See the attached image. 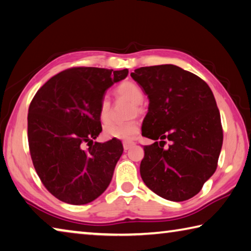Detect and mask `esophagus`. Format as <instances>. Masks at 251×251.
I'll list each match as a JSON object with an SVG mask.
<instances>
[{"label":"esophagus","instance_id":"esophagus-1","mask_svg":"<svg viewBox=\"0 0 251 251\" xmlns=\"http://www.w3.org/2000/svg\"><path fill=\"white\" fill-rule=\"evenodd\" d=\"M135 145L134 141H123V147H124V150H128L129 148L133 147Z\"/></svg>","mask_w":251,"mask_h":251}]
</instances>
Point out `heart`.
<instances>
[{
  "label": "heart",
  "instance_id": "heart-1",
  "mask_svg": "<svg viewBox=\"0 0 251 251\" xmlns=\"http://www.w3.org/2000/svg\"><path fill=\"white\" fill-rule=\"evenodd\" d=\"M115 92L120 98L138 105L144 100V93L139 86L131 81H124L117 85ZM99 117L102 124H107L111 121V102L107 98H103L99 107ZM139 133V124L137 121L126 123H112L104 127V135L110 139L131 140Z\"/></svg>",
  "mask_w": 251,
  "mask_h": 251
}]
</instances>
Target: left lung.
Here are the masks:
<instances>
[{
	"mask_svg": "<svg viewBox=\"0 0 251 251\" xmlns=\"http://www.w3.org/2000/svg\"><path fill=\"white\" fill-rule=\"evenodd\" d=\"M130 76L149 99L141 135L154 140L144 147L141 179L169 201L193 198L215 172L223 145L212 90L198 75L175 65L141 67ZM165 139L171 141L168 148Z\"/></svg>",
	"mask_w": 251,
	"mask_h": 251,
	"instance_id": "8db88e82",
	"label": "left lung"
}]
</instances>
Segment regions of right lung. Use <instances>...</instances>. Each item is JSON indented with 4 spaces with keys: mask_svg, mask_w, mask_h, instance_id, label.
I'll list each match as a JSON object with an SVG mask.
<instances>
[{
    "mask_svg": "<svg viewBox=\"0 0 251 251\" xmlns=\"http://www.w3.org/2000/svg\"><path fill=\"white\" fill-rule=\"evenodd\" d=\"M127 75V69L71 68L35 94L27 117L31 160L43 184L60 201L88 204L110 185L124 148L118 139H93L102 131L99 107L106 90Z\"/></svg>",
    "mask_w": 251,
    "mask_h": 251,
    "instance_id": "obj_1",
    "label": "right lung"
}]
</instances>
